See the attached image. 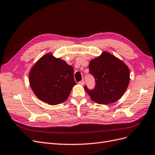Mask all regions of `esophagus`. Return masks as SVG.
Listing matches in <instances>:
<instances>
[{"mask_svg":"<svg viewBox=\"0 0 155 155\" xmlns=\"http://www.w3.org/2000/svg\"><path fill=\"white\" fill-rule=\"evenodd\" d=\"M78 83H79V84H81V85H84V80H82V81H80Z\"/></svg>","mask_w":155,"mask_h":155,"instance_id":"1","label":"esophagus"}]
</instances>
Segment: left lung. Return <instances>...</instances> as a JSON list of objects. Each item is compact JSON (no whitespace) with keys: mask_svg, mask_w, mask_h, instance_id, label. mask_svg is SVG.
<instances>
[{"mask_svg":"<svg viewBox=\"0 0 155 155\" xmlns=\"http://www.w3.org/2000/svg\"><path fill=\"white\" fill-rule=\"evenodd\" d=\"M89 73L95 79V86L84 89L91 100L97 104H109L116 102L123 95L130 82V70L124 63L110 53L90 61Z\"/></svg>","mask_w":155,"mask_h":155,"instance_id":"8db88e82","label":"left lung"}]
</instances>
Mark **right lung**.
Returning <instances> with one entry per match:
<instances>
[{
	"mask_svg": "<svg viewBox=\"0 0 155 155\" xmlns=\"http://www.w3.org/2000/svg\"><path fill=\"white\" fill-rule=\"evenodd\" d=\"M73 68L51 54H46L32 68L29 74L31 87L41 101L50 105L65 101L73 85Z\"/></svg>",
	"mask_w": 155,
	"mask_h": 155,
	"instance_id": "right-lung-1",
	"label": "right lung"
}]
</instances>
